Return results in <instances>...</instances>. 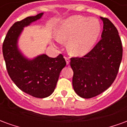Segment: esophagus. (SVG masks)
<instances>
[{
  "mask_svg": "<svg viewBox=\"0 0 127 127\" xmlns=\"http://www.w3.org/2000/svg\"><path fill=\"white\" fill-rule=\"evenodd\" d=\"M64 58H65V60H66V64H69V62H70V61H69V57H66V56H65Z\"/></svg>",
  "mask_w": 127,
  "mask_h": 127,
  "instance_id": "1",
  "label": "esophagus"
}]
</instances>
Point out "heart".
Returning <instances> with one entry per match:
<instances>
[{"instance_id": "b5f03b06", "label": "heart", "mask_w": 127, "mask_h": 127, "mask_svg": "<svg viewBox=\"0 0 127 127\" xmlns=\"http://www.w3.org/2000/svg\"><path fill=\"white\" fill-rule=\"evenodd\" d=\"M100 32L101 24L97 19L76 15L61 24L57 38L60 41H69L68 50L71 54L82 56L93 47Z\"/></svg>"}]
</instances>
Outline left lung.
<instances>
[{
	"instance_id": "left-lung-1",
	"label": "left lung",
	"mask_w": 127,
	"mask_h": 127,
	"mask_svg": "<svg viewBox=\"0 0 127 127\" xmlns=\"http://www.w3.org/2000/svg\"><path fill=\"white\" fill-rule=\"evenodd\" d=\"M103 22L101 39L82 57L71 58L73 87L81 97L90 98L106 91L116 79L123 58V45L117 29L109 19Z\"/></svg>"
}]
</instances>
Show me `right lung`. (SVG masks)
I'll use <instances>...</instances> for the list:
<instances>
[{"instance_id": "obj_1", "label": "right lung", "mask_w": 127, "mask_h": 127, "mask_svg": "<svg viewBox=\"0 0 127 127\" xmlns=\"http://www.w3.org/2000/svg\"><path fill=\"white\" fill-rule=\"evenodd\" d=\"M43 13L27 17L13 24L2 44V54L8 74L21 91L36 98H45L54 91L61 70L66 65L63 55L50 58L45 54L29 61L17 46L24 26L41 18Z\"/></svg>"}]
</instances>
